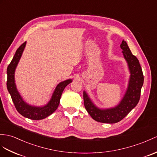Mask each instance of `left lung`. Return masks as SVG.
Instances as JSON below:
<instances>
[{
    "label": "left lung",
    "mask_w": 157,
    "mask_h": 157,
    "mask_svg": "<svg viewBox=\"0 0 157 157\" xmlns=\"http://www.w3.org/2000/svg\"><path fill=\"white\" fill-rule=\"evenodd\" d=\"M124 59L127 61L131 72L128 87L124 98L116 107L101 110L95 106L85 91L83 92L84 105L87 112L94 121L103 123H116L127 115L138 104L140 100L141 88L144 82V76L139 61L132 54L127 43L123 40L121 44Z\"/></svg>",
    "instance_id": "1"
}]
</instances>
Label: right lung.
Segmentation results:
<instances>
[{"label": "right lung", "mask_w": 157, "mask_h": 157, "mask_svg": "<svg viewBox=\"0 0 157 157\" xmlns=\"http://www.w3.org/2000/svg\"><path fill=\"white\" fill-rule=\"evenodd\" d=\"M26 42L25 41L18 48L13 60L7 67V81L6 86L12 98L13 102L17 111L23 117L32 120H41L51 115L58 108L60 99L63 92L68 84L72 82L71 79L67 80L59 83L56 87L52 97L48 104L43 107H36L26 104L22 100L21 95L17 90L14 83V71L17 64L20 60L22 53L24 51Z\"/></svg>", "instance_id": "add662e5"}]
</instances>
